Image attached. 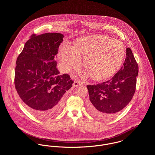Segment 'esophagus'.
<instances>
[{
    "instance_id": "obj_1",
    "label": "esophagus",
    "mask_w": 155,
    "mask_h": 155,
    "mask_svg": "<svg viewBox=\"0 0 155 155\" xmlns=\"http://www.w3.org/2000/svg\"><path fill=\"white\" fill-rule=\"evenodd\" d=\"M81 85H82V84L80 82H79L78 81H75L73 83V87H78Z\"/></svg>"
}]
</instances>
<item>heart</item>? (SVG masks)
<instances>
[{
  "mask_svg": "<svg viewBox=\"0 0 155 155\" xmlns=\"http://www.w3.org/2000/svg\"><path fill=\"white\" fill-rule=\"evenodd\" d=\"M125 56L122 42L98 34L79 39L74 46L64 42L58 53L60 61L67 71L78 69L81 64V58L84 59L85 69L95 81L114 75L122 66Z\"/></svg>",
  "mask_w": 155,
  "mask_h": 155,
  "instance_id": "obj_1",
  "label": "heart"
}]
</instances>
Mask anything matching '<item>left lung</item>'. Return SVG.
<instances>
[{
	"label": "left lung",
	"mask_w": 155,
	"mask_h": 155,
	"mask_svg": "<svg viewBox=\"0 0 155 155\" xmlns=\"http://www.w3.org/2000/svg\"><path fill=\"white\" fill-rule=\"evenodd\" d=\"M124 66L113 78L101 84L87 85L89 112L102 120L110 119L125 107L134 95L138 66L131 49H126Z\"/></svg>",
	"instance_id": "obj_1"
}]
</instances>
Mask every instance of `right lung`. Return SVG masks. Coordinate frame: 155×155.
Returning <instances> with one entry per match:
<instances>
[{
	"mask_svg": "<svg viewBox=\"0 0 155 155\" xmlns=\"http://www.w3.org/2000/svg\"><path fill=\"white\" fill-rule=\"evenodd\" d=\"M63 38L58 33L33 34L17 59L15 89L27 109L41 119L60 112L62 97L73 83L68 74H60L54 60Z\"/></svg>",
	"mask_w": 155,
	"mask_h": 155,
	"instance_id": "obj_1",
	"label": "right lung"
}]
</instances>
